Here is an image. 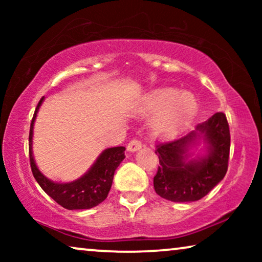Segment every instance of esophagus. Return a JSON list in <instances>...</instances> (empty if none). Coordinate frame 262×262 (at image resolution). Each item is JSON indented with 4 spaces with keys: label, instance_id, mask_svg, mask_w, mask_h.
<instances>
[{
    "label": "esophagus",
    "instance_id": "34e87169",
    "mask_svg": "<svg viewBox=\"0 0 262 262\" xmlns=\"http://www.w3.org/2000/svg\"><path fill=\"white\" fill-rule=\"evenodd\" d=\"M141 148H142V142L139 141V139H137V138H134L127 144V151H130V152L137 151V150H139Z\"/></svg>",
    "mask_w": 262,
    "mask_h": 262
}]
</instances>
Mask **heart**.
<instances>
[{
  "instance_id": "heart-1",
  "label": "heart",
  "mask_w": 262,
  "mask_h": 262,
  "mask_svg": "<svg viewBox=\"0 0 262 262\" xmlns=\"http://www.w3.org/2000/svg\"><path fill=\"white\" fill-rule=\"evenodd\" d=\"M198 112V102L189 92L173 88H159L149 92L138 103L142 117L156 116L151 123L155 137L171 138L187 127Z\"/></svg>"
}]
</instances>
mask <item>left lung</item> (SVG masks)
I'll return each instance as SVG.
<instances>
[{
    "label": "left lung",
    "instance_id": "obj_1",
    "mask_svg": "<svg viewBox=\"0 0 262 262\" xmlns=\"http://www.w3.org/2000/svg\"><path fill=\"white\" fill-rule=\"evenodd\" d=\"M203 140L207 152L191 159L189 150ZM160 166L154 177L157 194L175 203L195 202L205 196L228 170L230 131L223 112L214 113L194 131L177 141L156 145Z\"/></svg>",
    "mask_w": 262,
    "mask_h": 262
}]
</instances>
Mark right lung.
<instances>
[{
  "mask_svg": "<svg viewBox=\"0 0 262 262\" xmlns=\"http://www.w3.org/2000/svg\"><path fill=\"white\" fill-rule=\"evenodd\" d=\"M44 98L40 99L34 111L30 128V162L33 177L39 186L44 189L46 194L51 196L56 203L68 210L92 209L107 198L113 182L114 171L121 161L125 159L124 146L108 148L100 154L94 164L89 170L77 180L71 182H53L41 174L34 162L32 151V138H33L34 120L37 118L39 107L41 106Z\"/></svg>",
  "mask_w": 262,
  "mask_h": 262,
  "instance_id": "1",
  "label": "right lung"
}]
</instances>
